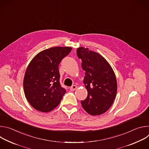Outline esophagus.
Wrapping results in <instances>:
<instances>
[{"instance_id": "1", "label": "esophagus", "mask_w": 149, "mask_h": 149, "mask_svg": "<svg viewBox=\"0 0 149 149\" xmlns=\"http://www.w3.org/2000/svg\"><path fill=\"white\" fill-rule=\"evenodd\" d=\"M77 87L76 86H75V85H74V86H72V87H70V90L71 91H74V90H75L76 89H77Z\"/></svg>"}]
</instances>
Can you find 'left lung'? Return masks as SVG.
<instances>
[{"instance_id":"8db88e82","label":"left lung","mask_w":149,"mask_h":149,"mask_svg":"<svg viewBox=\"0 0 149 149\" xmlns=\"http://www.w3.org/2000/svg\"><path fill=\"white\" fill-rule=\"evenodd\" d=\"M77 54L86 71L83 82L88 91L81 105L89 114L101 115L110 108L116 97L117 83L114 72L102 56L87 48H78Z\"/></svg>"}]
</instances>
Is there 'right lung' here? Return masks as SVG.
<instances>
[{
    "label": "right lung",
    "instance_id": "right-lung-1",
    "mask_svg": "<svg viewBox=\"0 0 149 149\" xmlns=\"http://www.w3.org/2000/svg\"><path fill=\"white\" fill-rule=\"evenodd\" d=\"M72 48L56 47L36 55L26 68L24 78L26 98L36 110L47 113L60 103L66 90L59 83L58 66Z\"/></svg>",
    "mask_w": 149,
    "mask_h": 149
}]
</instances>
